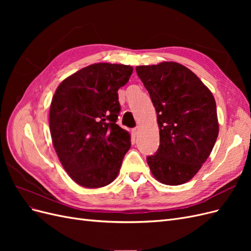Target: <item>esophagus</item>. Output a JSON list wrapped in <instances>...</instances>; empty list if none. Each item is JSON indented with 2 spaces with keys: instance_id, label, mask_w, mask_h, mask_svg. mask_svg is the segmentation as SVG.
<instances>
[{
  "instance_id": "obj_1",
  "label": "esophagus",
  "mask_w": 251,
  "mask_h": 251,
  "mask_svg": "<svg viewBox=\"0 0 251 251\" xmlns=\"http://www.w3.org/2000/svg\"><path fill=\"white\" fill-rule=\"evenodd\" d=\"M138 131H139V127H134L133 130H132V133H133L134 136H136V135L138 134Z\"/></svg>"
}]
</instances>
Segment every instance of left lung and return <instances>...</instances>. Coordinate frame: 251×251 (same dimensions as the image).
I'll return each mask as SVG.
<instances>
[{
    "mask_svg": "<svg viewBox=\"0 0 251 251\" xmlns=\"http://www.w3.org/2000/svg\"><path fill=\"white\" fill-rule=\"evenodd\" d=\"M156 113L160 146L147 158L155 179L166 185L191 180L214 148L219 123L215 97L197 75L175 62L136 67Z\"/></svg>",
    "mask_w": 251,
    "mask_h": 251,
    "instance_id": "left-lung-1",
    "label": "left lung"
}]
</instances>
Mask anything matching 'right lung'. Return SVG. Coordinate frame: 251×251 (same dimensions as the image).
<instances>
[{
  "label": "right lung",
  "mask_w": 251,
  "mask_h": 251,
  "mask_svg": "<svg viewBox=\"0 0 251 251\" xmlns=\"http://www.w3.org/2000/svg\"><path fill=\"white\" fill-rule=\"evenodd\" d=\"M133 73L126 65L98 63L59 83L52 97L49 125L52 143L70 178L87 188L116 179L131 135L116 125L117 91Z\"/></svg>",
  "instance_id": "right-lung-1"
}]
</instances>
